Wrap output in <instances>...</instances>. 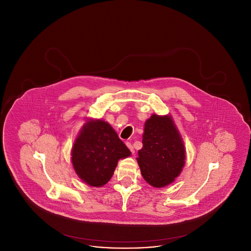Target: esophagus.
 <instances>
[{
	"label": "esophagus",
	"instance_id": "34e87169",
	"mask_svg": "<svg viewBox=\"0 0 251 251\" xmlns=\"http://www.w3.org/2000/svg\"><path fill=\"white\" fill-rule=\"evenodd\" d=\"M126 145H127V147L129 148V150L131 151V153H134V149H133L132 145H131V144L130 143V142H127V143H126Z\"/></svg>",
	"mask_w": 251,
	"mask_h": 251
}]
</instances>
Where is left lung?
<instances>
[{"instance_id":"8db88e82","label":"left lung","mask_w":251,"mask_h":251,"mask_svg":"<svg viewBox=\"0 0 251 251\" xmlns=\"http://www.w3.org/2000/svg\"><path fill=\"white\" fill-rule=\"evenodd\" d=\"M142 143L136 159L145 180L157 188L173 182L184 167L185 150L172 118L153 114L145 122Z\"/></svg>"}]
</instances>
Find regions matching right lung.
Wrapping results in <instances>:
<instances>
[{"instance_id": "obj_1", "label": "right lung", "mask_w": 251, "mask_h": 251, "mask_svg": "<svg viewBox=\"0 0 251 251\" xmlns=\"http://www.w3.org/2000/svg\"><path fill=\"white\" fill-rule=\"evenodd\" d=\"M131 156L130 150L111 125L102 120H88L72 150L73 168L86 184L100 187L112 178L120 159Z\"/></svg>"}]
</instances>
